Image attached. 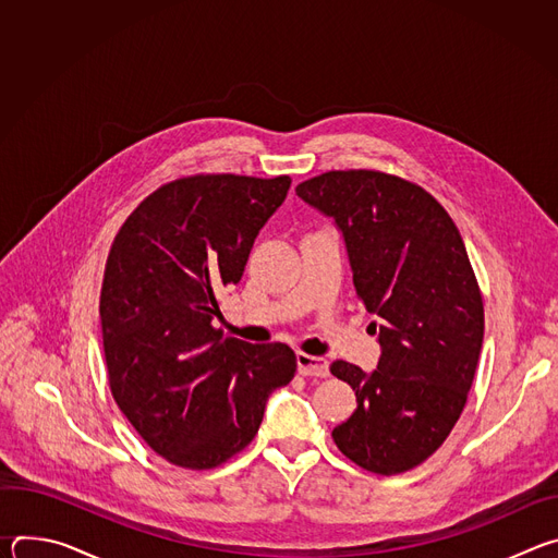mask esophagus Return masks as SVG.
Instances as JSON below:
<instances>
[{
  "label": "esophagus",
  "mask_w": 558,
  "mask_h": 558,
  "mask_svg": "<svg viewBox=\"0 0 558 558\" xmlns=\"http://www.w3.org/2000/svg\"><path fill=\"white\" fill-rule=\"evenodd\" d=\"M295 362H298V373L304 377H327L329 375V362L325 357L298 353Z\"/></svg>",
  "instance_id": "1"
}]
</instances>
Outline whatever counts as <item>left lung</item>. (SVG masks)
Returning a JSON list of instances; mask_svg holds the SVG:
<instances>
[{
  "label": "left lung",
  "instance_id": "8db88e82",
  "mask_svg": "<svg viewBox=\"0 0 558 558\" xmlns=\"http://www.w3.org/2000/svg\"><path fill=\"white\" fill-rule=\"evenodd\" d=\"M295 194L336 220L357 298L377 315V368L331 364L357 397L333 441L368 472H407L450 435L482 353L484 300L461 233L424 187L375 170L325 172Z\"/></svg>",
  "mask_w": 558,
  "mask_h": 558
}]
</instances>
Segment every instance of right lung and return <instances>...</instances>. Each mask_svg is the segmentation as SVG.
I'll return each mask as SVG.
<instances>
[{
    "label": "right lung",
    "instance_id": "right-lung-1",
    "mask_svg": "<svg viewBox=\"0 0 558 558\" xmlns=\"http://www.w3.org/2000/svg\"><path fill=\"white\" fill-rule=\"evenodd\" d=\"M289 185V177L179 179L114 235L99 300L110 390L143 441L174 465L209 470L241 452L269 395L295 375L287 344H250L214 327L218 293L241 282Z\"/></svg>",
    "mask_w": 558,
    "mask_h": 558
}]
</instances>
